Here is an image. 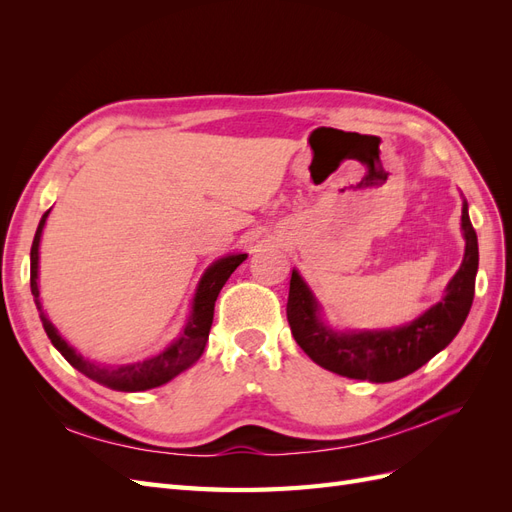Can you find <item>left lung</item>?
Here are the masks:
<instances>
[{
  "mask_svg": "<svg viewBox=\"0 0 512 512\" xmlns=\"http://www.w3.org/2000/svg\"><path fill=\"white\" fill-rule=\"evenodd\" d=\"M461 228L466 237V256L446 288V297L421 318L399 329L335 333L320 320L318 303L301 275L292 271L286 316L301 350L320 367L352 380L393 382L423 367L453 342L472 307L478 239L466 203L461 211Z\"/></svg>",
  "mask_w": 512,
  "mask_h": 512,
  "instance_id": "left-lung-1",
  "label": "left lung"
}]
</instances>
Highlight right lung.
Instances as JSON below:
<instances>
[{"mask_svg": "<svg viewBox=\"0 0 512 512\" xmlns=\"http://www.w3.org/2000/svg\"><path fill=\"white\" fill-rule=\"evenodd\" d=\"M46 215H49V211L42 215L34 243H32V277H29V282H32V294H34V301H36V307L40 312V320H42V327H44L46 335H49L51 344L61 352V356H64V359L74 369H79L81 374H85L91 380H96L98 384L108 386V389L134 393V391L156 389V386L166 384L168 380H173L177 374H181L183 369H188L190 365H194L200 359V356H203L207 339H209V331H211V322H213L215 299H218L222 286L228 282L230 273L241 265V262L247 258V254H235V256L220 258L218 262H213V265L207 269V273L203 275V280H200L198 290H196L188 327H185V331L181 333L177 342L170 344L164 352L153 356V359L141 361V363L121 365V367H100L96 363L83 359L79 352L70 348L64 339H61L57 329L53 327V322L42 312L40 290H38V245H40V235H42V228L46 222Z\"/></svg>", "mask_w": 512, "mask_h": 512, "instance_id": "obj_1", "label": "right lung"}]
</instances>
